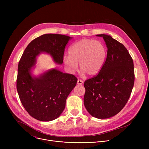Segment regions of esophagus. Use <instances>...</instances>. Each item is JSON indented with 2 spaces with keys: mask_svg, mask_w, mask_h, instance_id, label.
I'll use <instances>...</instances> for the list:
<instances>
[{
  "mask_svg": "<svg viewBox=\"0 0 149 149\" xmlns=\"http://www.w3.org/2000/svg\"><path fill=\"white\" fill-rule=\"evenodd\" d=\"M83 81H82V80H80V79H78V81H77V84H78V85H82V84H83Z\"/></svg>",
  "mask_w": 149,
  "mask_h": 149,
  "instance_id": "34e87169",
  "label": "esophagus"
}]
</instances>
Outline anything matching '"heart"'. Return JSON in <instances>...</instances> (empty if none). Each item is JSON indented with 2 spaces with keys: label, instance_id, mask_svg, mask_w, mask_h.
Wrapping results in <instances>:
<instances>
[{
  "label": "heart",
  "instance_id": "1",
  "mask_svg": "<svg viewBox=\"0 0 149 149\" xmlns=\"http://www.w3.org/2000/svg\"><path fill=\"white\" fill-rule=\"evenodd\" d=\"M69 56H64L63 62L67 71L74 74L78 69L82 75H97L101 70L107 56V51L101 42L82 39L73 44L68 50Z\"/></svg>",
  "mask_w": 149,
  "mask_h": 149
}]
</instances>
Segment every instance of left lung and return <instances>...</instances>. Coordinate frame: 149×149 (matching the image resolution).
Segmentation results:
<instances>
[{"mask_svg":"<svg viewBox=\"0 0 149 149\" xmlns=\"http://www.w3.org/2000/svg\"><path fill=\"white\" fill-rule=\"evenodd\" d=\"M102 37L107 55L98 74L84 82L85 107L93 117L108 118L118 114L129 99L134 82L133 59L125 47L111 36Z\"/></svg>","mask_w":149,"mask_h":149,"instance_id":"obj_1","label":"left lung"}]
</instances>
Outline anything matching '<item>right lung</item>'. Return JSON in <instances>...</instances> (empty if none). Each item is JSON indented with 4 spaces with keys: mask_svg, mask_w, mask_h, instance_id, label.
I'll return each instance as SVG.
<instances>
[{
    "mask_svg": "<svg viewBox=\"0 0 149 149\" xmlns=\"http://www.w3.org/2000/svg\"><path fill=\"white\" fill-rule=\"evenodd\" d=\"M72 38L59 34L42 35L30 42L19 62L16 81L19 97L26 111L38 120L52 121L62 114L77 78L55 68L33 75L32 71L36 58L41 53L49 54L55 63L61 65L65 46Z\"/></svg>",
    "mask_w": 149,
    "mask_h": 149,
    "instance_id": "add662e5",
    "label": "right lung"
}]
</instances>
